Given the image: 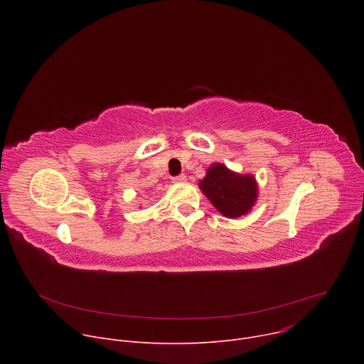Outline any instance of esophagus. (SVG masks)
Masks as SVG:
<instances>
[{
  "mask_svg": "<svg viewBox=\"0 0 364 364\" xmlns=\"http://www.w3.org/2000/svg\"><path fill=\"white\" fill-rule=\"evenodd\" d=\"M187 181V177L184 176V174H181V176H177V177H174L173 178V183H176V184H180V183H186Z\"/></svg>",
  "mask_w": 364,
  "mask_h": 364,
  "instance_id": "1",
  "label": "esophagus"
}]
</instances>
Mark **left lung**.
Segmentation results:
<instances>
[{
	"instance_id": "8db88e82",
	"label": "left lung",
	"mask_w": 364,
	"mask_h": 364,
	"mask_svg": "<svg viewBox=\"0 0 364 364\" xmlns=\"http://www.w3.org/2000/svg\"><path fill=\"white\" fill-rule=\"evenodd\" d=\"M198 187L216 210L229 219L247 215L257 200L256 178L252 174H239L222 163L207 168Z\"/></svg>"
}]
</instances>
